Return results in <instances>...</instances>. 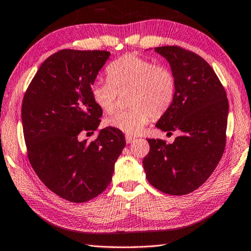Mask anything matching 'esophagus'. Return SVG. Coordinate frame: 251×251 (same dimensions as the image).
Masks as SVG:
<instances>
[{"label": "esophagus", "mask_w": 251, "mask_h": 251, "mask_svg": "<svg viewBox=\"0 0 251 251\" xmlns=\"http://www.w3.org/2000/svg\"><path fill=\"white\" fill-rule=\"evenodd\" d=\"M134 141H135V137H133V136H130V135H126V143L127 144L133 143Z\"/></svg>", "instance_id": "1"}]
</instances>
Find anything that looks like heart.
<instances>
[{
	"instance_id": "heart-1",
	"label": "heart",
	"mask_w": 251,
	"mask_h": 251,
	"mask_svg": "<svg viewBox=\"0 0 251 251\" xmlns=\"http://www.w3.org/2000/svg\"><path fill=\"white\" fill-rule=\"evenodd\" d=\"M106 83L96 82L91 96L97 107L112 114L116 109L118 94L127 93L130 108L106 120V125L127 135L142 133L148 122L159 118L173 104L176 92L175 76L167 67L157 66L138 54L128 53L117 58L106 69Z\"/></svg>"
}]
</instances>
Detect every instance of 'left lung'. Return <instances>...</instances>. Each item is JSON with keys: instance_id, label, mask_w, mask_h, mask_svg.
Segmentation results:
<instances>
[{"instance_id": "left-lung-1", "label": "left lung", "mask_w": 251, "mask_h": 251, "mask_svg": "<svg viewBox=\"0 0 251 251\" xmlns=\"http://www.w3.org/2000/svg\"><path fill=\"white\" fill-rule=\"evenodd\" d=\"M155 52L167 59L176 79L173 104L156 127L179 136L173 144L147 139L151 150L143 166L151 185L179 196L201 187L222 158L229 104L218 76L199 55L179 46H160Z\"/></svg>"}]
</instances>
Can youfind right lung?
<instances>
[{
  "label": "right lung",
  "mask_w": 251,
  "mask_h": 251,
  "mask_svg": "<svg viewBox=\"0 0 251 251\" xmlns=\"http://www.w3.org/2000/svg\"><path fill=\"white\" fill-rule=\"evenodd\" d=\"M110 53L62 50L46 58L25 92L22 124L27 157L43 184L72 202L91 201L107 188L126 145L122 131L106 127L95 141L103 110L91 87Z\"/></svg>",
  "instance_id": "add662e5"
}]
</instances>
